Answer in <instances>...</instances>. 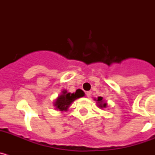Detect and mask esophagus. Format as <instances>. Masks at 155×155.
Instances as JSON below:
<instances>
[{
	"label": "esophagus",
	"mask_w": 155,
	"mask_h": 155,
	"mask_svg": "<svg viewBox=\"0 0 155 155\" xmlns=\"http://www.w3.org/2000/svg\"><path fill=\"white\" fill-rule=\"evenodd\" d=\"M86 96H87V98H90V97L91 96V91H87V92H86Z\"/></svg>",
	"instance_id": "esophagus-1"
}]
</instances>
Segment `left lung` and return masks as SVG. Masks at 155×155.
Segmentation results:
<instances>
[{"label": "left lung", "mask_w": 155, "mask_h": 155, "mask_svg": "<svg viewBox=\"0 0 155 155\" xmlns=\"http://www.w3.org/2000/svg\"><path fill=\"white\" fill-rule=\"evenodd\" d=\"M94 101H96L97 106H98L99 109H104L107 107V102H105V100L103 99L102 97H98V98H94Z\"/></svg>", "instance_id": "left-lung-1"}]
</instances>
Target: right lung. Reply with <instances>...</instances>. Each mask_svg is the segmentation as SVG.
<instances>
[{
    "label": "right lung",
    "instance_id": "obj_1",
    "mask_svg": "<svg viewBox=\"0 0 155 155\" xmlns=\"http://www.w3.org/2000/svg\"><path fill=\"white\" fill-rule=\"evenodd\" d=\"M84 92L81 89H78L76 92H68L66 89H64L58 95L57 98L53 101V106L57 111H61V113L67 112L71 105V104L75 100L84 96Z\"/></svg>",
    "mask_w": 155,
    "mask_h": 155
}]
</instances>
